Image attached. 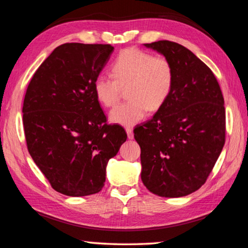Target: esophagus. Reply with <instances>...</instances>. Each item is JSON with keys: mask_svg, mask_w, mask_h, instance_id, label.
<instances>
[{"mask_svg": "<svg viewBox=\"0 0 248 248\" xmlns=\"http://www.w3.org/2000/svg\"><path fill=\"white\" fill-rule=\"evenodd\" d=\"M125 132H127V136H128L129 140H132L133 139V130L131 128H130V127L125 128Z\"/></svg>", "mask_w": 248, "mask_h": 248, "instance_id": "1", "label": "esophagus"}]
</instances>
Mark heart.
Returning a JSON list of instances; mask_svg holds the SVG:
<instances>
[{"label":"heart","mask_w":248,"mask_h":248,"mask_svg":"<svg viewBox=\"0 0 248 248\" xmlns=\"http://www.w3.org/2000/svg\"><path fill=\"white\" fill-rule=\"evenodd\" d=\"M112 78L98 75L93 90L104 107H112L125 89L127 102L109 112L112 124L133 125L146 117L147 110H158L168 100L173 84L172 66L167 58L128 48L120 53L111 67Z\"/></svg>","instance_id":"obj_1"}]
</instances>
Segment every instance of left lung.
<instances>
[{"instance_id":"obj_1","label":"left lung","mask_w":248,"mask_h":248,"mask_svg":"<svg viewBox=\"0 0 248 248\" xmlns=\"http://www.w3.org/2000/svg\"><path fill=\"white\" fill-rule=\"evenodd\" d=\"M172 66L168 100L134 129L141 147V179L161 197H181L206 182L226 139V109L219 83L190 49L175 42L146 43Z\"/></svg>"}]
</instances>
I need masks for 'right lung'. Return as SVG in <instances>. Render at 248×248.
<instances>
[{"label":"right lung","mask_w":248,"mask_h":248,"mask_svg":"<svg viewBox=\"0 0 248 248\" xmlns=\"http://www.w3.org/2000/svg\"><path fill=\"white\" fill-rule=\"evenodd\" d=\"M112 52L109 44H62L27 89L22 121L29 154L54 190L67 196L100 192L107 163L127 140L124 128L106 124L93 90Z\"/></svg>","instance_id":"right-lung-1"}]
</instances>
